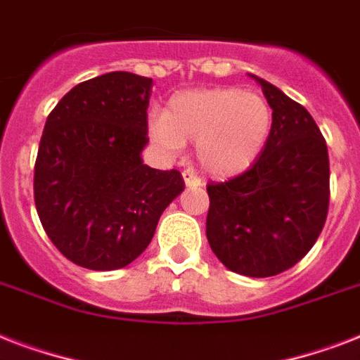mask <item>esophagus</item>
Listing matches in <instances>:
<instances>
[{"mask_svg":"<svg viewBox=\"0 0 360 360\" xmlns=\"http://www.w3.org/2000/svg\"><path fill=\"white\" fill-rule=\"evenodd\" d=\"M183 179H185V185L188 186V188H196V186H202V179L200 177H196L194 174H191V172H185L183 174Z\"/></svg>","mask_w":360,"mask_h":360,"instance_id":"esophagus-1","label":"esophagus"}]
</instances>
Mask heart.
<instances>
[{"label": "heart", "instance_id": "heart-1", "mask_svg": "<svg viewBox=\"0 0 360 360\" xmlns=\"http://www.w3.org/2000/svg\"><path fill=\"white\" fill-rule=\"evenodd\" d=\"M273 127V110L259 93L213 87L177 93L153 117L151 138L164 151L196 143V160L213 177L230 179L256 162Z\"/></svg>", "mask_w": 360, "mask_h": 360}]
</instances>
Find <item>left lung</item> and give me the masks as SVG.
Wrapping results in <instances>:
<instances>
[{
	"instance_id": "8db88e82",
	"label": "left lung",
	"mask_w": 360,
	"mask_h": 360,
	"mask_svg": "<svg viewBox=\"0 0 360 360\" xmlns=\"http://www.w3.org/2000/svg\"><path fill=\"white\" fill-rule=\"evenodd\" d=\"M273 110L257 160L236 179L207 185L205 233L226 267L252 278L301 262L323 230L329 209V153L307 108L250 75Z\"/></svg>"
}]
</instances>
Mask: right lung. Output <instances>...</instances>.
<instances>
[{"mask_svg":"<svg viewBox=\"0 0 360 360\" xmlns=\"http://www.w3.org/2000/svg\"><path fill=\"white\" fill-rule=\"evenodd\" d=\"M151 89V78L115 70L72 87L48 115L35 162L37 213L80 267L134 262L185 191L177 169L149 168L141 158Z\"/></svg>","mask_w":360,"mask_h":360,"instance_id":"right-lung-1","label":"right lung"}]
</instances>
